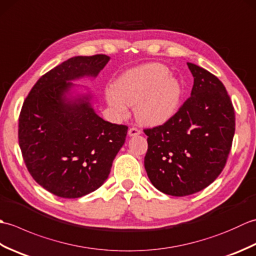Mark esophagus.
I'll return each instance as SVG.
<instances>
[{
  "instance_id": "esophagus-1",
  "label": "esophagus",
  "mask_w": 256,
  "mask_h": 256,
  "mask_svg": "<svg viewBox=\"0 0 256 256\" xmlns=\"http://www.w3.org/2000/svg\"><path fill=\"white\" fill-rule=\"evenodd\" d=\"M140 133H142V132H140V130L136 128H131L128 130V135H130V136H138V135H140Z\"/></svg>"
}]
</instances>
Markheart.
I'll list each match as a JSON object with an SVG mask.
<instances>
[{
    "instance_id": "1",
    "label": "heart",
    "mask_w": 256,
    "mask_h": 256,
    "mask_svg": "<svg viewBox=\"0 0 256 256\" xmlns=\"http://www.w3.org/2000/svg\"><path fill=\"white\" fill-rule=\"evenodd\" d=\"M184 94L182 84L162 64H146L120 77L114 89L106 90L108 104L118 116H125L134 106L135 116L143 125H162L175 116Z\"/></svg>"
}]
</instances>
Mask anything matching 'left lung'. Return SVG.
<instances>
[{"label": "left lung", "mask_w": 256, "mask_h": 256, "mask_svg": "<svg viewBox=\"0 0 256 256\" xmlns=\"http://www.w3.org/2000/svg\"><path fill=\"white\" fill-rule=\"evenodd\" d=\"M187 64L194 77L192 94L170 121L144 130L150 180L175 197L198 192L216 180L236 131L234 108L224 84L197 64Z\"/></svg>", "instance_id": "obj_1"}]
</instances>
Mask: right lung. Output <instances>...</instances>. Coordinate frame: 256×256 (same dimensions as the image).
<instances>
[{
    "instance_id": "obj_1",
    "label": "right lung",
    "mask_w": 256,
    "mask_h": 256,
    "mask_svg": "<svg viewBox=\"0 0 256 256\" xmlns=\"http://www.w3.org/2000/svg\"><path fill=\"white\" fill-rule=\"evenodd\" d=\"M106 55L76 56L40 78L24 101L18 143L32 177L47 192L74 199L101 187L126 138V125L104 121L92 94L72 81L96 78Z\"/></svg>"
}]
</instances>
